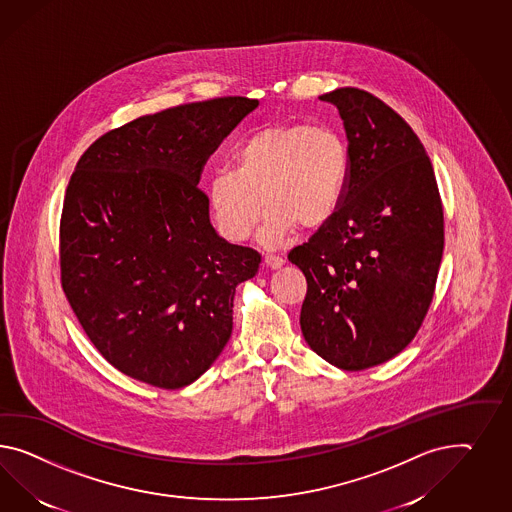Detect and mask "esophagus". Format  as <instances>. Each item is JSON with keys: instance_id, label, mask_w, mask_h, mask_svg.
<instances>
[{"instance_id": "obj_1", "label": "esophagus", "mask_w": 512, "mask_h": 512, "mask_svg": "<svg viewBox=\"0 0 512 512\" xmlns=\"http://www.w3.org/2000/svg\"><path fill=\"white\" fill-rule=\"evenodd\" d=\"M283 257H279V255H266L264 257V264L268 266V268H272V270H276V268H281L283 266Z\"/></svg>"}]
</instances>
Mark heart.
Segmentation results:
<instances>
[{
    "mask_svg": "<svg viewBox=\"0 0 512 512\" xmlns=\"http://www.w3.org/2000/svg\"><path fill=\"white\" fill-rule=\"evenodd\" d=\"M233 167L216 169L207 182L208 207L221 235L233 242L248 238L264 203L261 238L277 246L300 225L318 229L337 214L350 158L337 130L292 123L251 132L236 145Z\"/></svg>",
    "mask_w": 512,
    "mask_h": 512,
    "instance_id": "heart-1",
    "label": "heart"
}]
</instances>
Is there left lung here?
I'll use <instances>...</instances> for the list:
<instances>
[{"label":"left lung","mask_w":512,"mask_h":512,"mask_svg":"<svg viewBox=\"0 0 512 512\" xmlns=\"http://www.w3.org/2000/svg\"><path fill=\"white\" fill-rule=\"evenodd\" d=\"M337 106L350 173L337 214L289 253L307 279V345L343 371L395 358L427 317L443 255L442 197L423 143L397 111L356 87Z\"/></svg>","instance_id":"8db88e82"}]
</instances>
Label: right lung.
Masks as SVG:
<instances>
[{"instance_id": "right-lung-1", "label": "right lung", "mask_w": 512, "mask_h": 512, "mask_svg": "<svg viewBox=\"0 0 512 512\" xmlns=\"http://www.w3.org/2000/svg\"><path fill=\"white\" fill-rule=\"evenodd\" d=\"M257 106L221 97L143 115L100 136L70 177L61 287L98 352L139 382L188 386L231 337L236 285L261 255L216 235L197 184Z\"/></svg>"}]
</instances>
